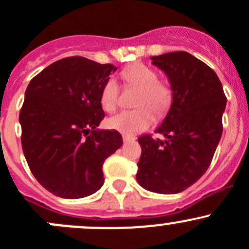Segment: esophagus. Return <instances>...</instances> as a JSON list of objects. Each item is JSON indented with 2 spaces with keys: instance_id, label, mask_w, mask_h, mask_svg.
<instances>
[{
  "instance_id": "34e87169",
  "label": "esophagus",
  "mask_w": 249,
  "mask_h": 249,
  "mask_svg": "<svg viewBox=\"0 0 249 249\" xmlns=\"http://www.w3.org/2000/svg\"><path fill=\"white\" fill-rule=\"evenodd\" d=\"M122 139H124V142H134L135 138H134V137H129V135L124 134V135H122Z\"/></svg>"
}]
</instances>
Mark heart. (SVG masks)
<instances>
[{
    "label": "heart",
    "mask_w": 249,
    "mask_h": 249,
    "mask_svg": "<svg viewBox=\"0 0 249 249\" xmlns=\"http://www.w3.org/2000/svg\"><path fill=\"white\" fill-rule=\"evenodd\" d=\"M122 77L132 87L139 89L134 105L137 109L122 111L107 121L109 127L124 134L133 135L147 129L154 122V115L161 117L168 110L172 93L168 86L160 82L157 72L144 64H134L122 72ZM120 88L114 77L103 86L100 103L107 112H114L119 104Z\"/></svg>",
    "instance_id": "obj_1"
}]
</instances>
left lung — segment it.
Listing matches in <instances>:
<instances>
[{
	"instance_id": "1",
	"label": "left lung",
	"mask_w": 249,
	"mask_h": 249,
	"mask_svg": "<svg viewBox=\"0 0 249 249\" xmlns=\"http://www.w3.org/2000/svg\"><path fill=\"white\" fill-rule=\"evenodd\" d=\"M168 77L172 105L151 135L138 138L142 156L137 180L157 194H178L198 180L211 164L223 133L226 97L216 73L188 52L152 56Z\"/></svg>"
}]
</instances>
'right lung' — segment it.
<instances>
[{
	"instance_id": "obj_1",
	"label": "right lung",
	"mask_w": 249,
	"mask_h": 249,
	"mask_svg": "<svg viewBox=\"0 0 249 249\" xmlns=\"http://www.w3.org/2000/svg\"><path fill=\"white\" fill-rule=\"evenodd\" d=\"M83 56L47 66L29 83L19 114L21 146L38 183L63 198H82L104 184L103 163L122 145L115 129H97L103 86L116 71Z\"/></svg>"
}]
</instances>
